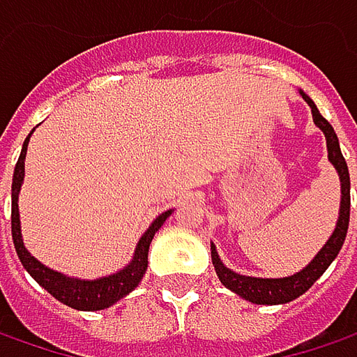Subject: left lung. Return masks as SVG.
<instances>
[{
  "label": "left lung",
  "instance_id": "8db88e82",
  "mask_svg": "<svg viewBox=\"0 0 357 357\" xmlns=\"http://www.w3.org/2000/svg\"><path fill=\"white\" fill-rule=\"evenodd\" d=\"M298 93L307 101V105L311 107L313 121L325 136L327 158L333 165L337 176H340V183H342L340 217H337L333 234L329 236L327 242L323 243V248L315 254V258L303 270L294 272L291 276H282V278H260V276H245V274L234 272L231 268H227L221 262L215 250V243L211 242V260H213V266H215L221 284L225 289H229L231 293L240 294L242 298L250 301V303H256V305H284V303H291L294 298H298L303 293H307L315 284L319 276L337 258V254H340V250L345 242V236H347V225H349V172H347V165H345V158L342 154V148H340L337 134L331 128V123L319 114L313 99L303 91H298Z\"/></svg>",
  "mask_w": 357,
  "mask_h": 357
}]
</instances>
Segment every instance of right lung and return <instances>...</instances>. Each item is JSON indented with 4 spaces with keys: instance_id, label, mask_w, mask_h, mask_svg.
<instances>
[{
    "instance_id": "add662e5",
    "label": "right lung",
    "mask_w": 357,
    "mask_h": 357,
    "mask_svg": "<svg viewBox=\"0 0 357 357\" xmlns=\"http://www.w3.org/2000/svg\"><path fill=\"white\" fill-rule=\"evenodd\" d=\"M34 132V130H32ZM32 132L28 134V138L24 140L22 146V154L17 158V165L13 168V181H12V238L17 258L22 262V266L28 270V274L38 282L44 291L52 294L54 298H59L61 303L77 309V311H101L115 305L119 298H123L126 294H130L138 284H140L142 276L148 270V250L154 234L162 227L166 219L170 217L172 209H168L165 213L156 217L150 227L142 234L140 242L134 250L132 260L117 270L114 274L101 276V278H93V280H85V278H75L63 274L59 270L44 266L40 260H36L24 245V238H22V225H20V207H17V199H20V191L24 185V162H26V152H28V142Z\"/></svg>"
}]
</instances>
